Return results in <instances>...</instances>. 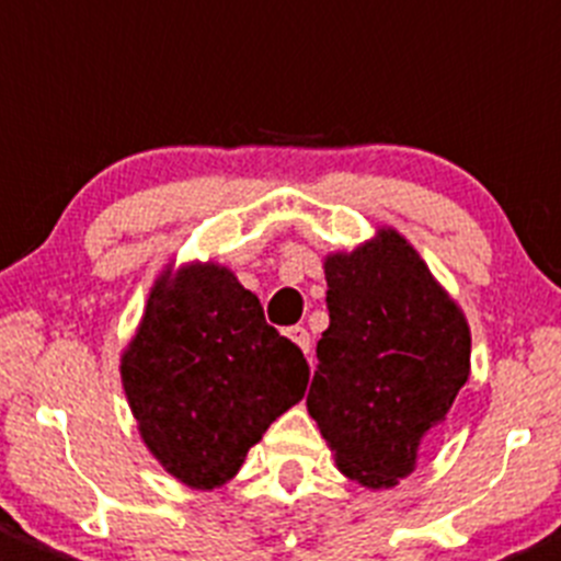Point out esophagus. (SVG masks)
<instances>
[{
	"mask_svg": "<svg viewBox=\"0 0 561 561\" xmlns=\"http://www.w3.org/2000/svg\"><path fill=\"white\" fill-rule=\"evenodd\" d=\"M287 337H290L293 343H296L298 348H301V352L310 354V332H307L305 327H293V329H287Z\"/></svg>",
	"mask_w": 561,
	"mask_h": 561,
	"instance_id": "obj_1",
	"label": "esophagus"
}]
</instances>
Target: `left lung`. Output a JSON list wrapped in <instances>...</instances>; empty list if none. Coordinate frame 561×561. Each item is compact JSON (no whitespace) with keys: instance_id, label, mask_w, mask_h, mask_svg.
<instances>
[{"instance_id":"1","label":"left lung","mask_w":561,"mask_h":561,"mask_svg":"<svg viewBox=\"0 0 561 561\" xmlns=\"http://www.w3.org/2000/svg\"><path fill=\"white\" fill-rule=\"evenodd\" d=\"M329 329L307 392L343 476L390 490L470 376V327L410 240L390 227L323 260Z\"/></svg>"}]
</instances>
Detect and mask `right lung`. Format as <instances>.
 Listing matches in <instances>:
<instances>
[{
    "mask_svg": "<svg viewBox=\"0 0 561 561\" xmlns=\"http://www.w3.org/2000/svg\"><path fill=\"white\" fill-rule=\"evenodd\" d=\"M310 365L218 263L165 265L122 354L140 439L191 490L234 479L265 428L305 399Z\"/></svg>",
    "mask_w": 561,
    "mask_h": 561,
    "instance_id": "obj_1",
    "label": "right lung"
}]
</instances>
